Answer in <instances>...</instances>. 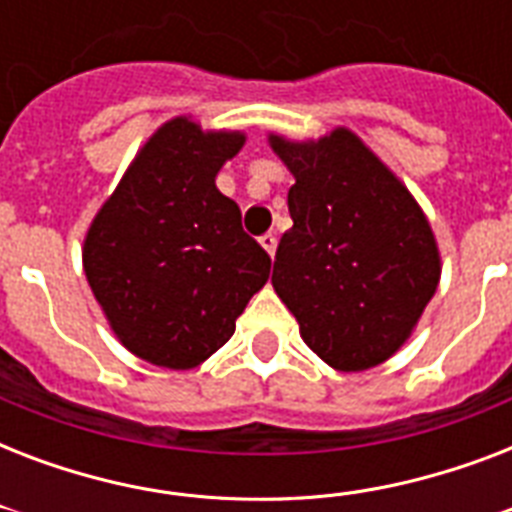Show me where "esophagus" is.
Wrapping results in <instances>:
<instances>
[{
	"instance_id": "obj_1",
	"label": "esophagus",
	"mask_w": 512,
	"mask_h": 512,
	"mask_svg": "<svg viewBox=\"0 0 512 512\" xmlns=\"http://www.w3.org/2000/svg\"><path fill=\"white\" fill-rule=\"evenodd\" d=\"M260 244H263V249L268 252V255H276V244H279V239H276V233H265V236H260Z\"/></svg>"
}]
</instances>
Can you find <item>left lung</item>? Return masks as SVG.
I'll list each match as a JSON object with an SVG mask.
<instances>
[{
    "instance_id": "1",
    "label": "left lung",
    "mask_w": 512,
    "mask_h": 512,
    "mask_svg": "<svg viewBox=\"0 0 512 512\" xmlns=\"http://www.w3.org/2000/svg\"><path fill=\"white\" fill-rule=\"evenodd\" d=\"M295 175L271 284L305 345L337 372L388 361L441 279L428 217L388 164L348 127L319 140L268 135Z\"/></svg>"
}]
</instances>
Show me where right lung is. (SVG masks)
Instances as JSON below:
<instances>
[{"mask_svg": "<svg viewBox=\"0 0 512 512\" xmlns=\"http://www.w3.org/2000/svg\"><path fill=\"white\" fill-rule=\"evenodd\" d=\"M247 135L164 122L92 217L82 265L116 340L164 369H193L231 340L271 257L215 177Z\"/></svg>", "mask_w": 512, "mask_h": 512, "instance_id": "1", "label": "right lung"}]
</instances>
